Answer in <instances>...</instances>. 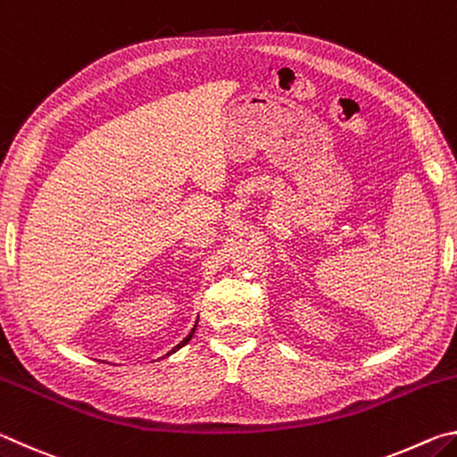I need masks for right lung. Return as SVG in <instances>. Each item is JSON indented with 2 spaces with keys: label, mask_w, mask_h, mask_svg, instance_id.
I'll use <instances>...</instances> for the list:
<instances>
[{
  "label": "right lung",
  "mask_w": 457,
  "mask_h": 457,
  "mask_svg": "<svg viewBox=\"0 0 457 457\" xmlns=\"http://www.w3.org/2000/svg\"><path fill=\"white\" fill-rule=\"evenodd\" d=\"M195 327H197V322H195ZM195 327H193V328H191V332H189V335H187V337H185V338L181 340V343H179V345H177V346H175V349H173L171 353H175V351H179L183 345H187V343H189V340H191V337H193V332H195ZM171 353H167V354H171Z\"/></svg>",
  "instance_id": "obj_1"
}]
</instances>
